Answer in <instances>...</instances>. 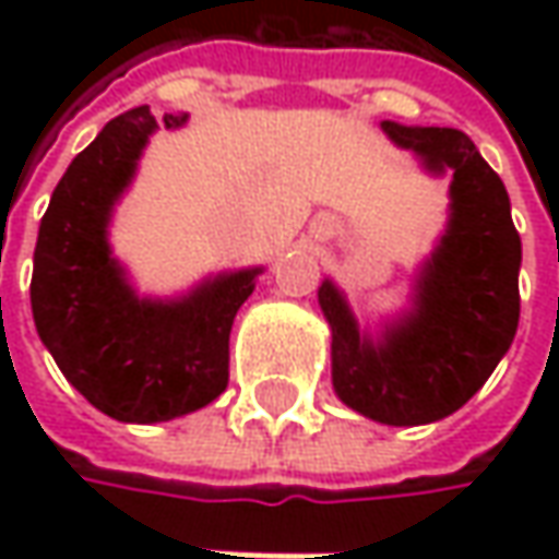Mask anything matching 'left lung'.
<instances>
[{"mask_svg":"<svg viewBox=\"0 0 559 559\" xmlns=\"http://www.w3.org/2000/svg\"><path fill=\"white\" fill-rule=\"evenodd\" d=\"M382 130L426 174H451L444 233L414 273L411 305L376 333L330 276L317 301L333 330L342 404L385 426H426L461 411L507 355L520 323L523 246L501 177L466 133L392 120Z\"/></svg>","mask_w":559,"mask_h":559,"instance_id":"1","label":"left lung"}]
</instances>
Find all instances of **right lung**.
<instances>
[{
    "mask_svg": "<svg viewBox=\"0 0 559 559\" xmlns=\"http://www.w3.org/2000/svg\"><path fill=\"white\" fill-rule=\"evenodd\" d=\"M186 120L164 115V127ZM158 127L148 105L108 120L55 186L33 251L36 333L76 392L120 423L186 417L224 392L233 320L264 273H214L174 298L130 283L108 226Z\"/></svg>",
    "mask_w": 559,
    "mask_h": 559,
    "instance_id": "obj_1",
    "label": "right lung"
}]
</instances>
